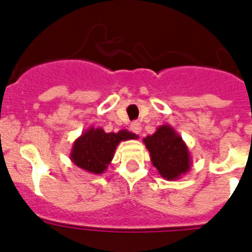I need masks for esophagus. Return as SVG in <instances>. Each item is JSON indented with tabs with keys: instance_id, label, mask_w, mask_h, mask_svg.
Listing matches in <instances>:
<instances>
[{
	"instance_id": "esophagus-1",
	"label": "esophagus",
	"mask_w": 252,
	"mask_h": 252,
	"mask_svg": "<svg viewBox=\"0 0 252 252\" xmlns=\"http://www.w3.org/2000/svg\"><path fill=\"white\" fill-rule=\"evenodd\" d=\"M130 128H131V131H132L133 133H137V135H140L142 127H141V124L136 121V122H132V124H131Z\"/></svg>"
}]
</instances>
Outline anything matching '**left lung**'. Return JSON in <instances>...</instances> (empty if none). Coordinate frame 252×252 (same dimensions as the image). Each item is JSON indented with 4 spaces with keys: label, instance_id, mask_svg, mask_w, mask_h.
Listing matches in <instances>:
<instances>
[{
    "label": "left lung",
    "instance_id": "left-lung-1",
    "mask_svg": "<svg viewBox=\"0 0 252 252\" xmlns=\"http://www.w3.org/2000/svg\"><path fill=\"white\" fill-rule=\"evenodd\" d=\"M142 141L149 150L152 165L165 180L174 181L190 171L189 147L172 126L161 125Z\"/></svg>",
    "mask_w": 252,
    "mask_h": 252
}]
</instances>
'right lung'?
<instances>
[{
  "mask_svg": "<svg viewBox=\"0 0 252 252\" xmlns=\"http://www.w3.org/2000/svg\"><path fill=\"white\" fill-rule=\"evenodd\" d=\"M136 133L127 130L105 132L101 127H89L75 140L70 158L77 167L94 175H101L107 170L114 158L116 147L121 141L137 140Z\"/></svg>",
  "mask_w": 252,
  "mask_h": 252,
  "instance_id": "obj_1",
  "label": "right lung"
}]
</instances>
